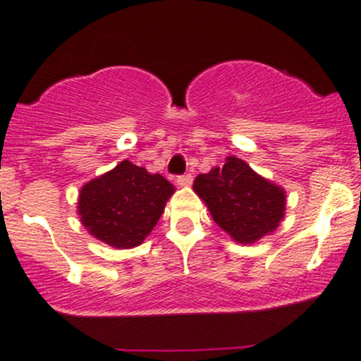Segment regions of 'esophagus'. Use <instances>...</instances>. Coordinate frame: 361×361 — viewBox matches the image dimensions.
Wrapping results in <instances>:
<instances>
[{
	"mask_svg": "<svg viewBox=\"0 0 361 361\" xmlns=\"http://www.w3.org/2000/svg\"><path fill=\"white\" fill-rule=\"evenodd\" d=\"M176 183L180 186H190L193 183V176L192 175H181L176 178Z\"/></svg>",
	"mask_w": 361,
	"mask_h": 361,
	"instance_id": "esophagus-1",
	"label": "esophagus"
}]
</instances>
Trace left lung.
<instances>
[{
  "mask_svg": "<svg viewBox=\"0 0 361 361\" xmlns=\"http://www.w3.org/2000/svg\"><path fill=\"white\" fill-rule=\"evenodd\" d=\"M193 190L221 229L235 243L251 244L279 227L285 215V192L264 180L239 157L198 175Z\"/></svg>",
  "mask_w": 361,
  "mask_h": 361,
  "instance_id": "obj_1",
  "label": "left lung"
}]
</instances>
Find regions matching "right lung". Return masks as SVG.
Listing matches in <instances>:
<instances>
[{"label": "right lung", "instance_id": "add662e5", "mask_svg": "<svg viewBox=\"0 0 361 361\" xmlns=\"http://www.w3.org/2000/svg\"><path fill=\"white\" fill-rule=\"evenodd\" d=\"M173 193L175 186L164 176L122 161L82 186L78 214L91 235L117 250H128L154 229Z\"/></svg>", "mask_w": 361, "mask_h": 361}]
</instances>
